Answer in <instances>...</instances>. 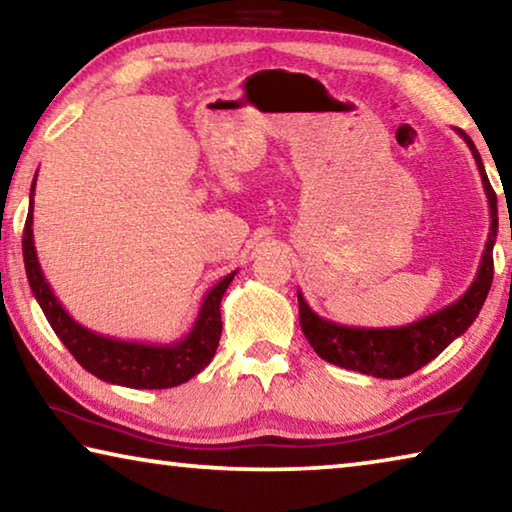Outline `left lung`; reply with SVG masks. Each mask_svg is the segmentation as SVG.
Wrapping results in <instances>:
<instances>
[{
    "label": "left lung",
    "mask_w": 512,
    "mask_h": 512,
    "mask_svg": "<svg viewBox=\"0 0 512 512\" xmlns=\"http://www.w3.org/2000/svg\"><path fill=\"white\" fill-rule=\"evenodd\" d=\"M456 133L470 146L490 205V235L488 241H485L479 271H476L470 289L456 302H452V305L436 311V314L424 316L411 325L384 329L348 327L334 323V320H327L318 316L298 291V314L302 334H305V339L320 359L345 370L363 372V375L370 377L402 379L411 375V372L420 370L422 366H427L431 359H436L449 343L465 334V329L479 316L483 302L488 298L492 273H495L492 248H495L499 228L497 194L492 189L488 176H485L481 155L476 151L474 142L467 137V133Z\"/></svg>",
    "instance_id": "8db88e82"
}]
</instances>
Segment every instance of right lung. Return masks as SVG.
I'll use <instances>...</instances> for the list:
<instances>
[{"mask_svg":"<svg viewBox=\"0 0 512 512\" xmlns=\"http://www.w3.org/2000/svg\"><path fill=\"white\" fill-rule=\"evenodd\" d=\"M38 178V171H36ZM36 178L31 183V201L27 225L22 235L24 268L36 296L40 309L45 311L51 329L65 343V348L74 354L81 366L108 384L126 388H173L196 377L207 363L212 361L221 339V298L230 287L237 271L225 275L214 287L205 293L189 334L173 343H142V341H121L115 336H103L83 327L79 320L67 314L54 296L49 282L42 273L36 244H33V194H36Z\"/></svg>","mask_w":512,"mask_h":512,"instance_id":"add662e5","label":"right lung"}]
</instances>
